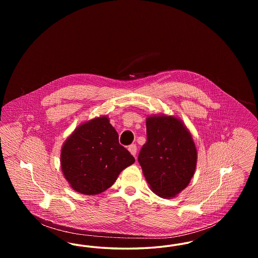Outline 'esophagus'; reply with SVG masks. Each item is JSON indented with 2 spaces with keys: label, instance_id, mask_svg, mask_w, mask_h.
<instances>
[{
  "label": "esophagus",
  "instance_id": "1",
  "mask_svg": "<svg viewBox=\"0 0 258 258\" xmlns=\"http://www.w3.org/2000/svg\"><path fill=\"white\" fill-rule=\"evenodd\" d=\"M128 151H130V153L135 157V155H136V152H137V147H136V145L135 144H133V145H131L130 147H128Z\"/></svg>",
  "mask_w": 258,
  "mask_h": 258
}]
</instances>
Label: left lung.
<instances>
[{"label": "left lung", "instance_id": "left-lung-1", "mask_svg": "<svg viewBox=\"0 0 258 258\" xmlns=\"http://www.w3.org/2000/svg\"><path fill=\"white\" fill-rule=\"evenodd\" d=\"M147 142L138 162L153 192L176 197L195 175L197 150L189 130L175 115L154 114L146 118Z\"/></svg>", "mask_w": 258, "mask_h": 258}]
</instances>
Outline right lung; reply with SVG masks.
Listing matches in <instances>:
<instances>
[{
    "instance_id": "obj_1",
    "label": "right lung",
    "mask_w": 258,
    "mask_h": 258,
    "mask_svg": "<svg viewBox=\"0 0 258 258\" xmlns=\"http://www.w3.org/2000/svg\"><path fill=\"white\" fill-rule=\"evenodd\" d=\"M107 115L80 123L62 143L61 169L71 187L97 196L115 183L124 168L135 163L119 144V135Z\"/></svg>"
}]
</instances>
